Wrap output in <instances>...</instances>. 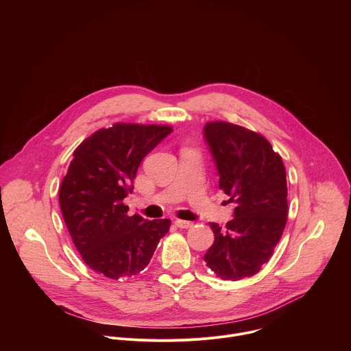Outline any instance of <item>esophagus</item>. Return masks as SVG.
Returning a JSON list of instances; mask_svg holds the SVG:
<instances>
[{
    "label": "esophagus",
    "mask_w": 351,
    "mask_h": 351,
    "mask_svg": "<svg viewBox=\"0 0 351 351\" xmlns=\"http://www.w3.org/2000/svg\"><path fill=\"white\" fill-rule=\"evenodd\" d=\"M175 225H176L178 228H180V229H189V228H191V226H193V223H191V222H189V221H183V219H176V221H175Z\"/></svg>",
    "instance_id": "1"
}]
</instances>
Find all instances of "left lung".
<instances>
[{
  "mask_svg": "<svg viewBox=\"0 0 351 351\" xmlns=\"http://www.w3.org/2000/svg\"><path fill=\"white\" fill-rule=\"evenodd\" d=\"M206 140L217 162L219 189L236 204L221 228L210 222L214 244L207 267L223 280L256 275L269 261L287 221V183L282 157L260 133L225 122H207Z\"/></svg>",
  "mask_w": 351,
  "mask_h": 351,
  "instance_id": "8db88e82",
  "label": "left lung"
}]
</instances>
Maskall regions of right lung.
Wrapping results in <instances>:
<instances>
[{
  "mask_svg": "<svg viewBox=\"0 0 351 351\" xmlns=\"http://www.w3.org/2000/svg\"><path fill=\"white\" fill-rule=\"evenodd\" d=\"M168 125L118 122L98 129L73 152L60 186V207L72 241L91 269L110 279L140 274L171 221H145L123 198L143 158L169 133Z\"/></svg>",
  "mask_w": 351,
  "mask_h": 351,
  "instance_id": "right-lung-1",
  "label": "right lung"
}]
</instances>
